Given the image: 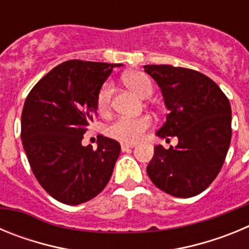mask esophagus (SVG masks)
<instances>
[{"label":"esophagus","instance_id":"1","mask_svg":"<svg viewBox=\"0 0 249 249\" xmlns=\"http://www.w3.org/2000/svg\"><path fill=\"white\" fill-rule=\"evenodd\" d=\"M133 147H135V144H132V143H122V144H121V149H122V152L129 151V149H132Z\"/></svg>","mask_w":249,"mask_h":249}]
</instances>
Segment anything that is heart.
Here are the masks:
<instances>
[{
  "mask_svg": "<svg viewBox=\"0 0 249 249\" xmlns=\"http://www.w3.org/2000/svg\"><path fill=\"white\" fill-rule=\"evenodd\" d=\"M124 81L141 97H149L153 92V85L147 74L142 72H131L124 74ZM112 92H113V85L107 81L103 83L97 96V107L101 112L108 109L111 103ZM151 126V118L149 117H138V118H127L120 117L112 122L106 132L109 137L114 140L121 141L123 143H135L141 140L143 136L144 131Z\"/></svg>",
  "mask_w": 249,
  "mask_h": 249,
  "instance_id": "obj_1",
  "label": "heart"
}]
</instances>
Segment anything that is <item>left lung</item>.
<instances>
[{"label": "left lung", "mask_w": 249, "mask_h": 249, "mask_svg": "<svg viewBox=\"0 0 249 249\" xmlns=\"http://www.w3.org/2000/svg\"><path fill=\"white\" fill-rule=\"evenodd\" d=\"M168 109L156 136L177 137L176 147H155L147 173L156 187L179 198L203 192L221 171L232 137V109L217 83L201 72L146 65Z\"/></svg>", "instance_id": "obj_1"}]
</instances>
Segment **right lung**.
<instances>
[{
  "label": "right lung",
  "mask_w": 249,
  "mask_h": 249,
  "mask_svg": "<svg viewBox=\"0 0 249 249\" xmlns=\"http://www.w3.org/2000/svg\"><path fill=\"white\" fill-rule=\"evenodd\" d=\"M72 59L51 70L31 89L21 117L22 144L39 184L71 206L102 192L121 152L117 141L98 136L97 149L82 146L97 114V96L114 67Z\"/></svg>",
  "instance_id": "1"
}]
</instances>
